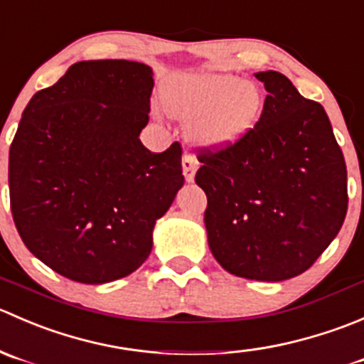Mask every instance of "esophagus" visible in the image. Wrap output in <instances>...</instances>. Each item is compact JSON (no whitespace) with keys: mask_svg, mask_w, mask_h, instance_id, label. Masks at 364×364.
Instances as JSON below:
<instances>
[{"mask_svg":"<svg viewBox=\"0 0 364 364\" xmlns=\"http://www.w3.org/2000/svg\"><path fill=\"white\" fill-rule=\"evenodd\" d=\"M198 168V161L196 157L191 156V154H186L182 157V170H183V177H186L187 182H193L194 181V171Z\"/></svg>","mask_w":364,"mask_h":364,"instance_id":"obj_1","label":"esophagus"}]
</instances>
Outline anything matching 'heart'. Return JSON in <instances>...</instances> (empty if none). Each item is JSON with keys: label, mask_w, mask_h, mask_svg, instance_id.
<instances>
[{"label": "heart", "mask_w": 364, "mask_h": 364, "mask_svg": "<svg viewBox=\"0 0 364 364\" xmlns=\"http://www.w3.org/2000/svg\"><path fill=\"white\" fill-rule=\"evenodd\" d=\"M164 104L173 117L194 124L200 145L221 150L253 131L264 109V93L235 74H194L171 82Z\"/></svg>", "instance_id": "heart-1"}]
</instances>
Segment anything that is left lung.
<instances>
[{"mask_svg":"<svg viewBox=\"0 0 364 364\" xmlns=\"http://www.w3.org/2000/svg\"><path fill=\"white\" fill-rule=\"evenodd\" d=\"M269 95L235 146L201 150L208 247L225 271L257 282L303 274L340 232L347 166L326 111L287 75L257 72Z\"/></svg>","mask_w":364,"mask_h":364,"instance_id":"1","label":"left lung"}]
</instances>
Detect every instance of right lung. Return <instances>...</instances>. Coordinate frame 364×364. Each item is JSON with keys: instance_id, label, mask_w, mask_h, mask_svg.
<instances>
[{"instance_id": "1", "label": "right lung", "mask_w": 364, "mask_h": 364, "mask_svg": "<svg viewBox=\"0 0 364 364\" xmlns=\"http://www.w3.org/2000/svg\"><path fill=\"white\" fill-rule=\"evenodd\" d=\"M154 72L129 60L77 61L31 97L9 156L10 208L28 250L72 282L134 272L156 221L183 186L182 149L143 146Z\"/></svg>"}]
</instances>
